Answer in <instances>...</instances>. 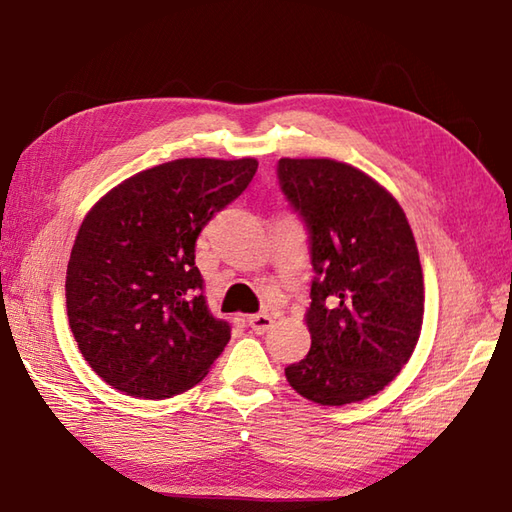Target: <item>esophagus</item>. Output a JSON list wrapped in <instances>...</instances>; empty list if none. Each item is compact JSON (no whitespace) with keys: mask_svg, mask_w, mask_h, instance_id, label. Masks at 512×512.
Here are the masks:
<instances>
[{"mask_svg":"<svg viewBox=\"0 0 512 512\" xmlns=\"http://www.w3.org/2000/svg\"><path fill=\"white\" fill-rule=\"evenodd\" d=\"M270 325H273V317L270 314L262 312V314H253V317L248 319V328L253 330L255 334H264Z\"/></svg>","mask_w":512,"mask_h":512,"instance_id":"obj_1","label":"esophagus"}]
</instances>
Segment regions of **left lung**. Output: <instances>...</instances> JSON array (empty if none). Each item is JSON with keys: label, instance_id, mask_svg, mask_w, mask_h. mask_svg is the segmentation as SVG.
Instances as JSON below:
<instances>
[{"label": "left lung", "instance_id": "left-lung-1", "mask_svg": "<svg viewBox=\"0 0 512 512\" xmlns=\"http://www.w3.org/2000/svg\"><path fill=\"white\" fill-rule=\"evenodd\" d=\"M279 187L308 228L312 345L286 367L290 387L339 407L385 389L420 339L418 246L394 195L330 158H281Z\"/></svg>", "mask_w": 512, "mask_h": 512}]
</instances>
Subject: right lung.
Wrapping results in <instances>:
<instances>
[{
	"label": "right lung",
	"instance_id": "1",
	"mask_svg": "<svg viewBox=\"0 0 512 512\" xmlns=\"http://www.w3.org/2000/svg\"><path fill=\"white\" fill-rule=\"evenodd\" d=\"M255 158H180L136 173L92 206L65 277L70 330L90 367L127 396L198 385L231 339L195 266V242L242 195Z\"/></svg>",
	"mask_w": 512,
	"mask_h": 512
}]
</instances>
